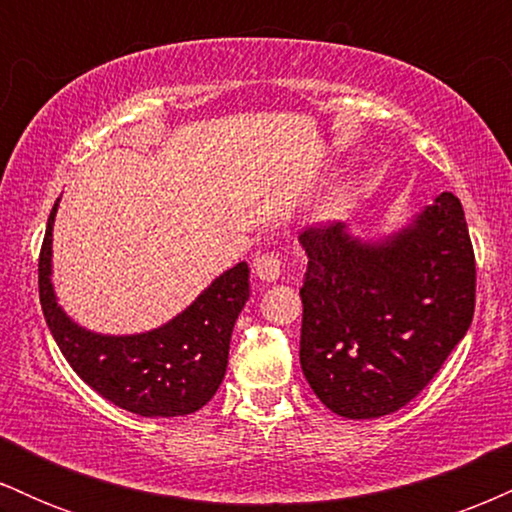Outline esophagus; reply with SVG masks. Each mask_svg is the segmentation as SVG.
<instances>
[{
  "instance_id": "1",
  "label": "esophagus",
  "mask_w": 512,
  "mask_h": 512,
  "mask_svg": "<svg viewBox=\"0 0 512 512\" xmlns=\"http://www.w3.org/2000/svg\"><path fill=\"white\" fill-rule=\"evenodd\" d=\"M281 267H284V262H281V257L276 255V252H262V255H257L255 262H252V269H255L257 279L262 281L279 279Z\"/></svg>"
}]
</instances>
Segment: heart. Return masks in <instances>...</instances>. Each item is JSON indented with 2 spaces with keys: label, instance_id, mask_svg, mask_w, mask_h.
<instances>
[{
  "label": "heart",
  "instance_id": "heart-1",
  "mask_svg": "<svg viewBox=\"0 0 512 512\" xmlns=\"http://www.w3.org/2000/svg\"><path fill=\"white\" fill-rule=\"evenodd\" d=\"M349 199H351V192L346 190H339V192H334V197H332V202H330V207H327V211H330V214H342V211L346 209V204H349Z\"/></svg>",
  "mask_w": 512,
  "mask_h": 512
}]
</instances>
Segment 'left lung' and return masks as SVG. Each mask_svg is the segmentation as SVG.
Instances as JSON below:
<instances>
[{
	"instance_id": "obj_1",
	"label": "left lung",
	"mask_w": 512,
	"mask_h": 512,
	"mask_svg": "<svg viewBox=\"0 0 512 512\" xmlns=\"http://www.w3.org/2000/svg\"><path fill=\"white\" fill-rule=\"evenodd\" d=\"M301 368L344 419H378L431 383L474 317L477 264L460 199L436 197L395 236L363 243L344 223L298 236Z\"/></svg>"
}]
</instances>
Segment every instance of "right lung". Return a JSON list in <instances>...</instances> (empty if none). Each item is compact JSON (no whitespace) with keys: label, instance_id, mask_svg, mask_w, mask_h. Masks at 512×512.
<instances>
[{"label":"right lung","instance_id":"add662e5","mask_svg":"<svg viewBox=\"0 0 512 512\" xmlns=\"http://www.w3.org/2000/svg\"><path fill=\"white\" fill-rule=\"evenodd\" d=\"M38 260V289L45 322L84 383L115 407L139 416H185L202 409L219 390L228 366L233 325L250 298V269L240 262L187 310L158 330L129 337L88 332L67 317L52 291V223Z\"/></svg>","mask_w":512,"mask_h":512}]
</instances>
